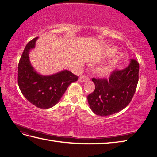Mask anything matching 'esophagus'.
<instances>
[{"label": "esophagus", "instance_id": "34e87169", "mask_svg": "<svg viewBox=\"0 0 157 157\" xmlns=\"http://www.w3.org/2000/svg\"><path fill=\"white\" fill-rule=\"evenodd\" d=\"M88 79H89V78H88V77L87 75H83L80 76V78H79V81L80 82H84L88 81Z\"/></svg>", "mask_w": 157, "mask_h": 157}]
</instances>
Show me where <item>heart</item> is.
<instances>
[{
    "mask_svg": "<svg viewBox=\"0 0 157 157\" xmlns=\"http://www.w3.org/2000/svg\"><path fill=\"white\" fill-rule=\"evenodd\" d=\"M117 51V48H111L109 49V51L106 53V56H111L113 54H115ZM114 66V62H111L110 63L109 65H106L104 67H102L101 70L99 71V74L101 75L102 77H106L109 75L113 70V67Z\"/></svg>",
    "mask_w": 157,
    "mask_h": 157,
    "instance_id": "1",
    "label": "heart"
}]
</instances>
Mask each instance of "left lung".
Returning a JSON list of instances; mask_svg holds the SVG:
<instances>
[{
  "label": "left lung",
  "mask_w": 157,
  "mask_h": 157,
  "mask_svg": "<svg viewBox=\"0 0 157 157\" xmlns=\"http://www.w3.org/2000/svg\"><path fill=\"white\" fill-rule=\"evenodd\" d=\"M139 63L131 59L128 67L117 70L106 78L92 79L94 91L88 96L92 111L96 115L108 116L125 109L131 102L137 88Z\"/></svg>",
  "instance_id": "left-lung-1"
}]
</instances>
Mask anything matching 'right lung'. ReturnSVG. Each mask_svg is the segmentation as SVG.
Listing matches in <instances>:
<instances>
[{
  "label": "right lung",
  "instance_id": "1",
  "mask_svg": "<svg viewBox=\"0 0 157 157\" xmlns=\"http://www.w3.org/2000/svg\"><path fill=\"white\" fill-rule=\"evenodd\" d=\"M36 37L29 41L23 51L18 65V85L24 97L40 109H49L55 106L68 86L78 79V76L68 70L54 75L38 74L31 65L29 52L34 48Z\"/></svg>",
  "mask_w": 157,
  "mask_h": 157
}]
</instances>
